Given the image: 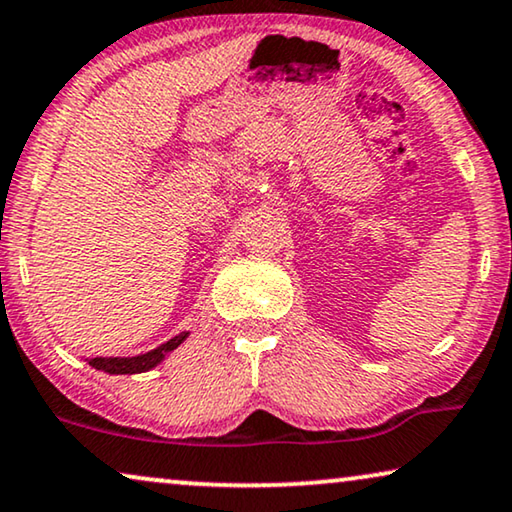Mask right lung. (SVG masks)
<instances>
[{
  "mask_svg": "<svg viewBox=\"0 0 512 512\" xmlns=\"http://www.w3.org/2000/svg\"><path fill=\"white\" fill-rule=\"evenodd\" d=\"M187 337L189 332H180V335L168 339L166 344L152 348V351L147 353L131 355V358H90L87 362H90L94 369H99V372H106V374H143V372H150L152 367H157L159 362H164L166 355L170 351H175V348L180 346Z\"/></svg>",
  "mask_w": 512,
  "mask_h": 512,
  "instance_id": "right-lung-1",
  "label": "right lung"
}]
</instances>
